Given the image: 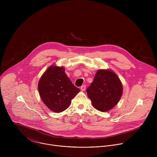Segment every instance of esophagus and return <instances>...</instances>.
I'll return each mask as SVG.
<instances>
[{
    "mask_svg": "<svg viewBox=\"0 0 157 157\" xmlns=\"http://www.w3.org/2000/svg\"><path fill=\"white\" fill-rule=\"evenodd\" d=\"M85 89H86V86L85 85H82V86H81V91H85Z\"/></svg>",
    "mask_w": 157,
    "mask_h": 157,
    "instance_id": "34e87169",
    "label": "esophagus"
}]
</instances>
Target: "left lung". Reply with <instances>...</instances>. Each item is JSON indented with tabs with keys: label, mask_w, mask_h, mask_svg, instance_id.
<instances>
[{
	"label": "left lung",
	"mask_w": 157,
	"mask_h": 157,
	"mask_svg": "<svg viewBox=\"0 0 157 157\" xmlns=\"http://www.w3.org/2000/svg\"><path fill=\"white\" fill-rule=\"evenodd\" d=\"M86 92L95 109L107 112L117 104L122 95L123 87L114 72L110 70H99Z\"/></svg>",
	"instance_id": "1"
}]
</instances>
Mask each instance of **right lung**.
<instances>
[{"instance_id": "add662e5", "label": "right lung", "mask_w": 157, "mask_h": 157, "mask_svg": "<svg viewBox=\"0 0 157 157\" xmlns=\"http://www.w3.org/2000/svg\"><path fill=\"white\" fill-rule=\"evenodd\" d=\"M38 91L48 108L58 113L68 108L71 100L80 91L64 73L63 66H50L39 80Z\"/></svg>"}]
</instances>
